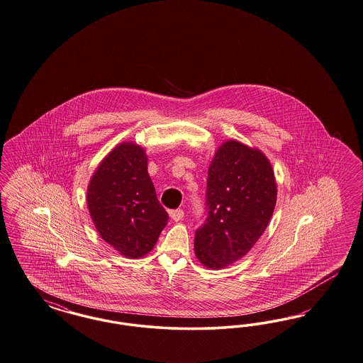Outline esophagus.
<instances>
[{"label": "esophagus", "mask_w": 363, "mask_h": 363, "mask_svg": "<svg viewBox=\"0 0 363 363\" xmlns=\"http://www.w3.org/2000/svg\"><path fill=\"white\" fill-rule=\"evenodd\" d=\"M184 214L185 212L182 209H174V211H170V217L174 220V221H181L184 218Z\"/></svg>", "instance_id": "1"}]
</instances>
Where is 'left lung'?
Masks as SVG:
<instances>
[{
	"mask_svg": "<svg viewBox=\"0 0 363 363\" xmlns=\"http://www.w3.org/2000/svg\"><path fill=\"white\" fill-rule=\"evenodd\" d=\"M205 205L196 256L205 267L224 268L250 252L275 209V177L263 152L225 142L208 170Z\"/></svg>",
	"mask_w": 363,
	"mask_h": 363,
	"instance_id": "1",
	"label": "left lung"
}]
</instances>
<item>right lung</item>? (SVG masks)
<instances>
[{
	"label": "right lung",
	"instance_id": "1",
	"mask_svg": "<svg viewBox=\"0 0 363 363\" xmlns=\"http://www.w3.org/2000/svg\"><path fill=\"white\" fill-rule=\"evenodd\" d=\"M87 203L101 238L127 257L150 252L169 221L147 173V157L133 143H122L100 163Z\"/></svg>",
	"mask_w": 363,
	"mask_h": 363
}]
</instances>
